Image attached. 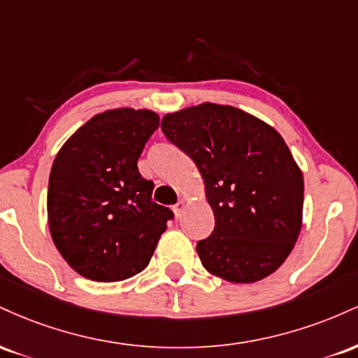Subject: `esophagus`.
Masks as SVG:
<instances>
[{"instance_id": "obj_1", "label": "esophagus", "mask_w": 358, "mask_h": 358, "mask_svg": "<svg viewBox=\"0 0 358 358\" xmlns=\"http://www.w3.org/2000/svg\"><path fill=\"white\" fill-rule=\"evenodd\" d=\"M183 210H185V202H183V200H180L178 203L173 205V213H175L176 219H180V215H182Z\"/></svg>"}]
</instances>
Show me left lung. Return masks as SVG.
Segmentation results:
<instances>
[{
    "label": "left lung",
    "mask_w": 358,
    "mask_h": 358,
    "mask_svg": "<svg viewBox=\"0 0 358 358\" xmlns=\"http://www.w3.org/2000/svg\"><path fill=\"white\" fill-rule=\"evenodd\" d=\"M165 136L193 159L215 217L196 244L208 273L229 282L273 274L296 244L303 225V171L281 134L232 108L203 104L168 113Z\"/></svg>",
    "instance_id": "8db88e82"
}]
</instances>
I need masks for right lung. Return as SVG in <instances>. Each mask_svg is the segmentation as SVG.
<instances>
[{
    "mask_svg": "<svg viewBox=\"0 0 358 358\" xmlns=\"http://www.w3.org/2000/svg\"><path fill=\"white\" fill-rule=\"evenodd\" d=\"M159 124L150 109L96 114L57 153L47 195L48 229L60 256L80 276L116 282L141 273L173 212L151 200L138 171Z\"/></svg>",
    "mask_w": 358,
    "mask_h": 358,
    "instance_id": "add662e5",
    "label": "right lung"
}]
</instances>
